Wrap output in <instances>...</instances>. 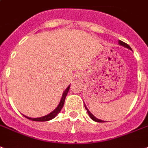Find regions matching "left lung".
Segmentation results:
<instances>
[{
	"mask_svg": "<svg viewBox=\"0 0 148 148\" xmlns=\"http://www.w3.org/2000/svg\"><path fill=\"white\" fill-rule=\"evenodd\" d=\"M119 44L120 45H122V46L125 47V48H127V49H130V50H132V49H131V47L129 46V45H128V44H126L125 42H122V41H121V40L119 41ZM84 106H85V109H86V111H87V112H88L90 117L91 119H92L93 120V121H95V122H104L103 121V120H100V119H97V118L95 117V116H93V114L91 113L89 111V109H87V108H86V106H85V104H84Z\"/></svg>",
	"mask_w": 148,
	"mask_h": 148,
	"instance_id": "left-lung-1",
	"label": "left lung"
}]
</instances>
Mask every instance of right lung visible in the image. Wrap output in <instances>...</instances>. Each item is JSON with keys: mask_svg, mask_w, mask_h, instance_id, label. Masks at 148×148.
<instances>
[{"mask_svg": "<svg viewBox=\"0 0 148 148\" xmlns=\"http://www.w3.org/2000/svg\"><path fill=\"white\" fill-rule=\"evenodd\" d=\"M69 89H70V85L68 86V88H66V90H64V92L63 93V95H62V99H61V101H60L59 104L57 106V108L53 110V111L51 112V113H49V115H46L45 116H42V117H39V118H30V117H27L26 116H23L26 118V119H28L29 120H32V121H36V122H46V121H49V120L52 119L55 116H57L58 114L59 113L60 111L62 110V107H63L64 103V100H65L66 96L68 94V91H69Z\"/></svg>", "mask_w": 148, "mask_h": 148, "instance_id": "1", "label": "right lung"}]
</instances>
